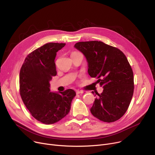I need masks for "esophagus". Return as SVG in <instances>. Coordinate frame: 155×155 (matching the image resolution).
Here are the masks:
<instances>
[{
    "label": "esophagus",
    "mask_w": 155,
    "mask_h": 155,
    "mask_svg": "<svg viewBox=\"0 0 155 155\" xmlns=\"http://www.w3.org/2000/svg\"><path fill=\"white\" fill-rule=\"evenodd\" d=\"M76 93H77V94H83V93H84V91H76Z\"/></svg>",
    "instance_id": "obj_1"
}]
</instances>
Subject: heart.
<instances>
[{"mask_svg": "<svg viewBox=\"0 0 155 155\" xmlns=\"http://www.w3.org/2000/svg\"><path fill=\"white\" fill-rule=\"evenodd\" d=\"M78 52H76V51H74V52H73L71 54H73V53H77Z\"/></svg>", "mask_w": 155, "mask_h": 155, "instance_id": "b5f03b06", "label": "heart"}]
</instances>
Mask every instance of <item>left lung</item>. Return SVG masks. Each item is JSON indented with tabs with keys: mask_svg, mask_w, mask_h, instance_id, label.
<instances>
[{
	"mask_svg": "<svg viewBox=\"0 0 155 155\" xmlns=\"http://www.w3.org/2000/svg\"><path fill=\"white\" fill-rule=\"evenodd\" d=\"M75 47L85 56L88 74L104 88L91 109L92 115L106 123L117 120L127 111L134 92L133 71L126 56L98 41L78 42Z\"/></svg>",
	"mask_w": 155,
	"mask_h": 155,
	"instance_id": "obj_1",
	"label": "left lung"
}]
</instances>
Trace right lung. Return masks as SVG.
Listing matches in <instances>:
<instances>
[{"label":"right lung","instance_id":"1","mask_svg":"<svg viewBox=\"0 0 155 155\" xmlns=\"http://www.w3.org/2000/svg\"><path fill=\"white\" fill-rule=\"evenodd\" d=\"M65 43H49L30 53L19 73V93L32 116L45 124L60 120L70 112L76 94L72 89L51 92L50 81L56 75V52Z\"/></svg>","mask_w":155,"mask_h":155}]
</instances>
